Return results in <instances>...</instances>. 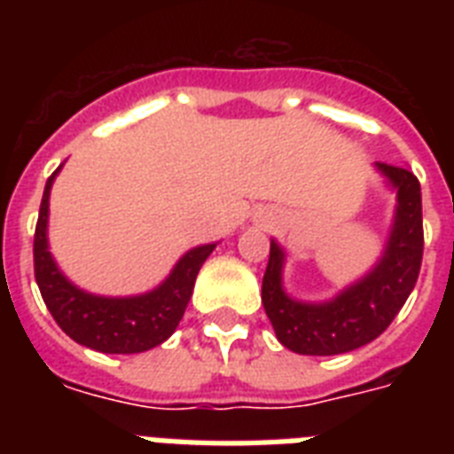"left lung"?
Listing matches in <instances>:
<instances>
[{"instance_id":"1","label":"left lung","mask_w":454,"mask_h":454,"mask_svg":"<svg viewBox=\"0 0 454 454\" xmlns=\"http://www.w3.org/2000/svg\"><path fill=\"white\" fill-rule=\"evenodd\" d=\"M384 184L395 192L387 245L372 269L327 301H301L285 292V249L270 240L262 285L278 341L301 356H339L370 344L398 316L415 290L424 252L422 188L412 171L374 162Z\"/></svg>"}]
</instances>
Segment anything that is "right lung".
I'll use <instances>...</instances> for the list:
<instances>
[{"instance_id":"add662e5","label":"right lung","mask_w":454,"mask_h":454,"mask_svg":"<svg viewBox=\"0 0 454 454\" xmlns=\"http://www.w3.org/2000/svg\"><path fill=\"white\" fill-rule=\"evenodd\" d=\"M53 171L44 185L35 228V278L46 309L59 327L77 344L101 353H144L174 334L191 301L195 278L216 242L188 249L171 273L151 292L134 297H103L70 283L49 252V195L59 176Z\"/></svg>"}]
</instances>
